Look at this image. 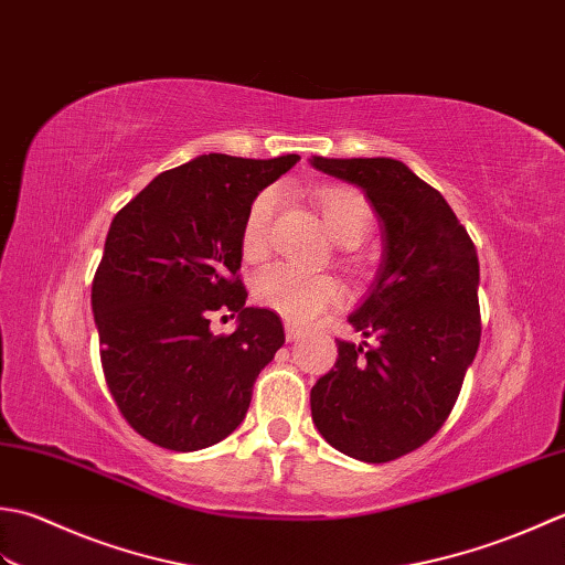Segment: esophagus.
<instances>
[{
	"label": "esophagus",
	"instance_id": "34e87169",
	"mask_svg": "<svg viewBox=\"0 0 565 565\" xmlns=\"http://www.w3.org/2000/svg\"><path fill=\"white\" fill-rule=\"evenodd\" d=\"M299 337H302V329L287 321V324H285V339H287V341H297Z\"/></svg>",
	"mask_w": 565,
	"mask_h": 565
}]
</instances>
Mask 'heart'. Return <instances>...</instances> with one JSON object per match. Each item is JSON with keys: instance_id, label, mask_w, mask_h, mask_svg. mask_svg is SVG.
Segmentation results:
<instances>
[{"instance_id": "b5f03b06", "label": "heart", "mask_w": 565, "mask_h": 565, "mask_svg": "<svg viewBox=\"0 0 565 565\" xmlns=\"http://www.w3.org/2000/svg\"><path fill=\"white\" fill-rule=\"evenodd\" d=\"M280 202V192L275 188L263 190L250 202L244 228H241V248L244 256L258 260L268 253L270 246V224L275 206ZM319 212L324 216L331 238L343 248L359 246L371 232V206L363 194L343 188H329L317 194ZM253 297L263 307L273 309L295 324H312L315 319L339 302L341 287L327 273H315L297 268L292 263H273L263 268L253 280Z\"/></svg>"}]
</instances>
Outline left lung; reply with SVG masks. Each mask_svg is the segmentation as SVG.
I'll return each instance as SVG.
<instances>
[{
	"label": "left lung",
	"mask_w": 565,
	"mask_h": 565,
	"mask_svg": "<svg viewBox=\"0 0 565 565\" xmlns=\"http://www.w3.org/2000/svg\"><path fill=\"white\" fill-rule=\"evenodd\" d=\"M312 168L363 190L383 260L349 324L373 347L337 341L312 387L319 434L351 458L387 463L441 429L480 343L478 253L441 192L395 158H324Z\"/></svg>",
	"instance_id": "1"
}]
</instances>
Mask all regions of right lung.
<instances>
[{"label": "right lung", "instance_id": "1", "mask_svg": "<svg viewBox=\"0 0 565 565\" xmlns=\"http://www.w3.org/2000/svg\"><path fill=\"white\" fill-rule=\"evenodd\" d=\"M297 160L198 156L114 216L92 312L109 393L151 444L188 454L226 439L285 343L278 315L246 307L241 228L258 192ZM216 311L237 317L234 334L211 333Z\"/></svg>", "mask_w": 565, "mask_h": 565}]
</instances>
